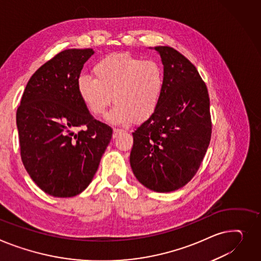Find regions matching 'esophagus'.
Returning <instances> with one entry per match:
<instances>
[{
	"mask_svg": "<svg viewBox=\"0 0 261 261\" xmlns=\"http://www.w3.org/2000/svg\"><path fill=\"white\" fill-rule=\"evenodd\" d=\"M121 132H124V130H123V129H119V128H114V129H113V136L115 137L117 134H119V133H121Z\"/></svg>",
	"mask_w": 261,
	"mask_h": 261,
	"instance_id": "1",
	"label": "esophagus"
}]
</instances>
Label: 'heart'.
Listing matches in <instances>:
<instances>
[{
  "instance_id": "b5f03b06",
  "label": "heart",
  "mask_w": 261,
  "mask_h": 261,
  "mask_svg": "<svg viewBox=\"0 0 261 261\" xmlns=\"http://www.w3.org/2000/svg\"><path fill=\"white\" fill-rule=\"evenodd\" d=\"M92 72L94 79L82 75L76 82L77 94L92 115L105 114L112 97L115 106L107 115L111 123L143 121L158 109L165 75L156 61L115 54L96 62Z\"/></svg>"
}]
</instances>
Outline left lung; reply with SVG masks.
Returning a JSON list of instances; mask_svg holds the SVG:
<instances>
[{
  "label": "left lung",
  "instance_id": "left-lung-1",
  "mask_svg": "<svg viewBox=\"0 0 261 261\" xmlns=\"http://www.w3.org/2000/svg\"><path fill=\"white\" fill-rule=\"evenodd\" d=\"M155 49L164 64V91L158 109L132 133L130 164L145 187L172 192L194 177L210 145V97L185 56L169 46Z\"/></svg>",
  "mask_w": 261,
  "mask_h": 261
}]
</instances>
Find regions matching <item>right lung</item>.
<instances>
[{"label":"right lung","instance_id":"right-lung-1","mask_svg":"<svg viewBox=\"0 0 261 261\" xmlns=\"http://www.w3.org/2000/svg\"><path fill=\"white\" fill-rule=\"evenodd\" d=\"M94 51L66 49L32 74L16 110L21 159L28 174L55 197L80 194L91 182L112 137L82 102L76 82Z\"/></svg>","mask_w":261,"mask_h":261}]
</instances>
